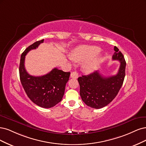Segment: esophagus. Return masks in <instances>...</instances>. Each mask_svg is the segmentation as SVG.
Segmentation results:
<instances>
[{"label":"esophagus","mask_w":146,"mask_h":146,"mask_svg":"<svg viewBox=\"0 0 146 146\" xmlns=\"http://www.w3.org/2000/svg\"><path fill=\"white\" fill-rule=\"evenodd\" d=\"M70 77L72 78L76 79L78 78V73L76 72H73L71 73V74H70Z\"/></svg>","instance_id":"obj_1"}]
</instances>
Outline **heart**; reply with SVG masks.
I'll return each instance as SVG.
<instances>
[{"mask_svg":"<svg viewBox=\"0 0 146 146\" xmlns=\"http://www.w3.org/2000/svg\"><path fill=\"white\" fill-rule=\"evenodd\" d=\"M100 48L96 46H80L71 53V59L74 61L84 62L82 68L86 72H92L95 70L100 64L101 57L98 54Z\"/></svg>","mask_w":146,"mask_h":146,"instance_id":"1","label":"heart"}]
</instances>
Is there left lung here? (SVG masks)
Returning <instances> with one entry per match:
<instances>
[{
  "label": "left lung",
  "instance_id": "obj_1",
  "mask_svg": "<svg viewBox=\"0 0 146 146\" xmlns=\"http://www.w3.org/2000/svg\"><path fill=\"white\" fill-rule=\"evenodd\" d=\"M113 60L121 63L117 74L106 77L99 72L82 75L78 79L80 86V95L85 104L93 109H101L111 102L123 86L125 74L126 62L123 54L116 46Z\"/></svg>",
  "mask_w": 146,
  "mask_h": 146
}]
</instances>
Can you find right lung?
<instances>
[{
    "mask_svg": "<svg viewBox=\"0 0 146 146\" xmlns=\"http://www.w3.org/2000/svg\"><path fill=\"white\" fill-rule=\"evenodd\" d=\"M44 40L42 39L35 42L22 53L19 65V76L22 87L31 101L37 106L48 109L54 107L62 100L70 72H64L54 68L41 76H34L28 73L24 64L25 56L30 50L38 47Z\"/></svg>",
    "mask_w": 146,
    "mask_h": 146,
    "instance_id": "right-lung-1",
    "label": "right lung"
}]
</instances>
